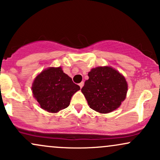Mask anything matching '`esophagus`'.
Returning a JSON list of instances; mask_svg holds the SVG:
<instances>
[{
    "label": "esophagus",
    "mask_w": 160,
    "mask_h": 160,
    "mask_svg": "<svg viewBox=\"0 0 160 160\" xmlns=\"http://www.w3.org/2000/svg\"><path fill=\"white\" fill-rule=\"evenodd\" d=\"M83 85H84V82H80V83H79V86H80V89H82V86H83Z\"/></svg>",
    "instance_id": "34e87169"
}]
</instances>
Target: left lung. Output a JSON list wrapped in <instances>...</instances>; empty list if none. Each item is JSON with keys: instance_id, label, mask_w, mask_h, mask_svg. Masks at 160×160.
I'll return each mask as SVG.
<instances>
[{"instance_id": "obj_1", "label": "left lung", "mask_w": 160, "mask_h": 160, "mask_svg": "<svg viewBox=\"0 0 160 160\" xmlns=\"http://www.w3.org/2000/svg\"><path fill=\"white\" fill-rule=\"evenodd\" d=\"M81 91L89 107L107 113L120 107L126 98L128 86L124 77L111 67L92 68Z\"/></svg>"}]
</instances>
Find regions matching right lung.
Listing matches in <instances>:
<instances>
[{
    "label": "right lung",
    "mask_w": 160,
    "mask_h": 160,
    "mask_svg": "<svg viewBox=\"0 0 160 160\" xmlns=\"http://www.w3.org/2000/svg\"><path fill=\"white\" fill-rule=\"evenodd\" d=\"M80 89L62 68H49L37 76L32 92L40 108L56 113L68 107L72 95Z\"/></svg>",
    "instance_id": "1"
}]
</instances>
